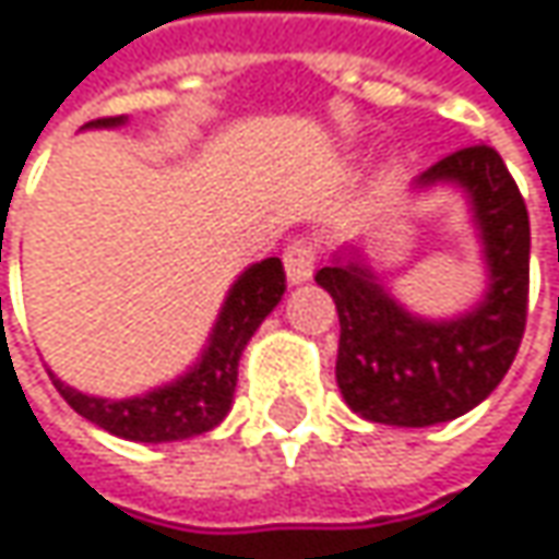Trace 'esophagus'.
I'll use <instances>...</instances> for the list:
<instances>
[{
  "instance_id": "1",
  "label": "esophagus",
  "mask_w": 559,
  "mask_h": 559,
  "mask_svg": "<svg viewBox=\"0 0 559 559\" xmlns=\"http://www.w3.org/2000/svg\"><path fill=\"white\" fill-rule=\"evenodd\" d=\"M316 269V247L310 240H294L290 247L284 249V272L290 284H304L312 278Z\"/></svg>"
}]
</instances>
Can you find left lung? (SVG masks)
I'll return each mask as SVG.
<instances>
[{"mask_svg":"<svg viewBox=\"0 0 559 559\" xmlns=\"http://www.w3.org/2000/svg\"><path fill=\"white\" fill-rule=\"evenodd\" d=\"M411 189L465 195L487 272L475 307L449 319L411 312L354 243L332 252L316 284L342 322L335 379L347 408L373 424L433 427L477 408L512 367L528 310L532 230L519 186L487 145L445 154Z\"/></svg>","mask_w":559,"mask_h":559,"instance_id":"1","label":"left lung"}]
</instances>
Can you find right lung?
I'll list each match as a JSON object with an SVG mask.
<instances>
[{"mask_svg":"<svg viewBox=\"0 0 559 559\" xmlns=\"http://www.w3.org/2000/svg\"><path fill=\"white\" fill-rule=\"evenodd\" d=\"M116 126H126V116L94 119L82 129H116ZM284 287L287 284L278 255L262 259L249 265L247 272H240V278L230 284L221 304L212 335L202 347L199 360L186 373L151 392L132 399H100V395H84L50 373L52 385L91 424L132 443H177L209 433L234 405L240 354L255 335V329L265 322V316L281 304Z\"/></svg>","mask_w":559,"mask_h":559,"instance_id":"add662e5","label":"right lung"}]
</instances>
